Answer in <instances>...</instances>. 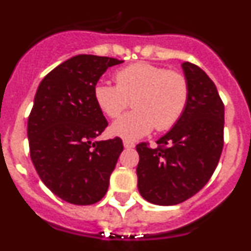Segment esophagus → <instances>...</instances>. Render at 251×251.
Returning a JSON list of instances; mask_svg holds the SVG:
<instances>
[{
	"label": "esophagus",
	"mask_w": 251,
	"mask_h": 251,
	"mask_svg": "<svg viewBox=\"0 0 251 251\" xmlns=\"http://www.w3.org/2000/svg\"><path fill=\"white\" fill-rule=\"evenodd\" d=\"M123 146L126 148H133L136 145H134V142L128 141V139H124V141H123Z\"/></svg>",
	"instance_id": "1"
}]
</instances>
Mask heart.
<instances>
[{
    "label": "heart",
    "instance_id": "b5f03b06",
    "mask_svg": "<svg viewBox=\"0 0 251 251\" xmlns=\"http://www.w3.org/2000/svg\"><path fill=\"white\" fill-rule=\"evenodd\" d=\"M115 81L100 80L93 90L95 103L109 118H118L132 100L134 110L110 126L113 136L137 139L154 127L163 132L174 127L187 108L190 84L181 72L136 63L118 70Z\"/></svg>",
    "mask_w": 251,
    "mask_h": 251
}]
</instances>
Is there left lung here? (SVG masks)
Segmentation results:
<instances>
[{"label":"left lung","mask_w":251,"mask_h":251,"mask_svg":"<svg viewBox=\"0 0 251 251\" xmlns=\"http://www.w3.org/2000/svg\"><path fill=\"white\" fill-rule=\"evenodd\" d=\"M190 84L187 108L156 148L137 145L138 191L148 202L181 203L211 178L224 147V103L202 69L182 64Z\"/></svg>","instance_id":"8db88e82"}]
</instances>
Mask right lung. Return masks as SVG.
Segmentation results:
<instances>
[{
    "label": "right lung",
    "mask_w": 251,
    "mask_h": 251,
    "mask_svg": "<svg viewBox=\"0 0 251 251\" xmlns=\"http://www.w3.org/2000/svg\"><path fill=\"white\" fill-rule=\"evenodd\" d=\"M123 61L76 55L51 70L37 88L27 122L31 161L52 194L74 205L104 197L123 151L122 139L97 141L108 126L94 99L95 84Z\"/></svg>",
    "instance_id": "add662e5"
}]
</instances>
